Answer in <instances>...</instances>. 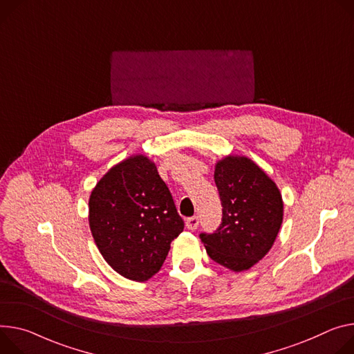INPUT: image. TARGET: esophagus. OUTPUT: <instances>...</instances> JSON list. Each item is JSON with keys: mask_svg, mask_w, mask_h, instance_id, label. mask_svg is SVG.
Listing matches in <instances>:
<instances>
[{"mask_svg": "<svg viewBox=\"0 0 354 354\" xmlns=\"http://www.w3.org/2000/svg\"><path fill=\"white\" fill-rule=\"evenodd\" d=\"M198 226H199V218H198L196 216L189 217V218L186 220V227H187L189 230H196Z\"/></svg>", "mask_w": 354, "mask_h": 354, "instance_id": "obj_1", "label": "esophagus"}]
</instances>
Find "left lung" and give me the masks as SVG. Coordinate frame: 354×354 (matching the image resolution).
Masks as SVG:
<instances>
[{
  "instance_id": "obj_1",
  "label": "left lung",
  "mask_w": 354,
  "mask_h": 354,
  "mask_svg": "<svg viewBox=\"0 0 354 354\" xmlns=\"http://www.w3.org/2000/svg\"><path fill=\"white\" fill-rule=\"evenodd\" d=\"M223 218L213 234H201L210 259L230 271L250 270L275 243L283 217L277 183L243 155H226L214 165Z\"/></svg>"
}]
</instances>
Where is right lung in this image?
<instances>
[{"label":"right lung","instance_id":"1","mask_svg":"<svg viewBox=\"0 0 354 354\" xmlns=\"http://www.w3.org/2000/svg\"><path fill=\"white\" fill-rule=\"evenodd\" d=\"M88 226L106 263L124 278L144 282L162 267L185 224L155 162L136 153L93 187Z\"/></svg>","mask_w":354,"mask_h":354}]
</instances>
